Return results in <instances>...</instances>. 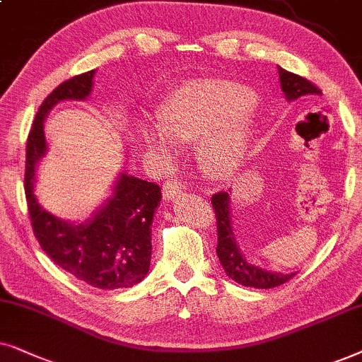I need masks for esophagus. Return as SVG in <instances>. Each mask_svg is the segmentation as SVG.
I'll use <instances>...</instances> for the list:
<instances>
[{"label": "esophagus", "mask_w": 362, "mask_h": 362, "mask_svg": "<svg viewBox=\"0 0 362 362\" xmlns=\"http://www.w3.org/2000/svg\"><path fill=\"white\" fill-rule=\"evenodd\" d=\"M185 190H187V187H185L184 182L177 180V178H172V180H167L165 184H163L162 194H163V199H165V200H172V199H175L177 195L184 194Z\"/></svg>", "instance_id": "1"}]
</instances>
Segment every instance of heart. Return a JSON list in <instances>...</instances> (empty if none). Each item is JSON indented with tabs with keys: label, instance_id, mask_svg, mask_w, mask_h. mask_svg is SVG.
Listing matches in <instances>:
<instances>
[{
	"label": "heart",
	"instance_id": "1",
	"mask_svg": "<svg viewBox=\"0 0 362 362\" xmlns=\"http://www.w3.org/2000/svg\"><path fill=\"white\" fill-rule=\"evenodd\" d=\"M158 122L141 129L148 147L170 151L172 139L190 142L204 136L200 157L215 173L240 165L252 134V94L230 83H192L175 90L158 109Z\"/></svg>",
	"mask_w": 362,
	"mask_h": 362
}]
</instances>
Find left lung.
<instances>
[{
	"label": "left lung",
	"mask_w": 362,
	"mask_h": 362,
	"mask_svg": "<svg viewBox=\"0 0 362 362\" xmlns=\"http://www.w3.org/2000/svg\"><path fill=\"white\" fill-rule=\"evenodd\" d=\"M279 83L281 90L285 93L288 100H296L301 98H311V95H321V90L306 77H301L293 72L278 67ZM211 205H214L216 216V235H218V245H216V255L223 267L226 276L235 279L243 286L258 288V290H269V288L279 286L283 283L290 281L296 273L283 274L273 273L267 269L255 267L243 257L242 250L237 245L235 238V230L231 226V214H230V194L228 192H218L211 197Z\"/></svg>",
	"instance_id": "obj_1"
}]
</instances>
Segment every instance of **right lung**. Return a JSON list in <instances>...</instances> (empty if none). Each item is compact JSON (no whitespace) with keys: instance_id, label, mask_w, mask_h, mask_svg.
I'll list each match as a JSON object with an SVG mask.
<instances>
[{"instance_id":"right-lung-1","label":"right lung","mask_w":362,"mask_h":362,"mask_svg":"<svg viewBox=\"0 0 362 362\" xmlns=\"http://www.w3.org/2000/svg\"><path fill=\"white\" fill-rule=\"evenodd\" d=\"M95 71L84 72L57 86L42 100L28 136L24 194L35 237L47 257L72 276L98 290L131 288L151 267L152 220L160 204V187L120 173L114 195L84 223L59 220L37 204L36 163L46 156L45 117L62 100H83L93 90Z\"/></svg>"}]
</instances>
